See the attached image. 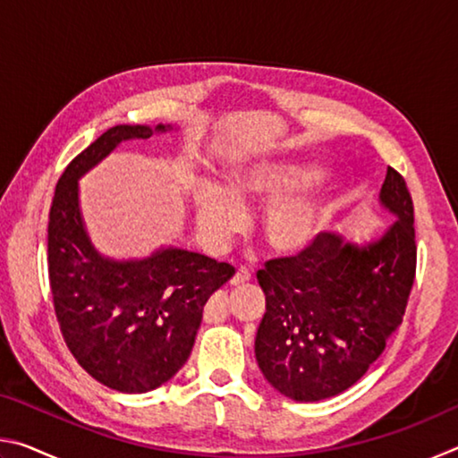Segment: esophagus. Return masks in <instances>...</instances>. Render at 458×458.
<instances>
[{"instance_id": "obj_1", "label": "esophagus", "mask_w": 458, "mask_h": 458, "mask_svg": "<svg viewBox=\"0 0 458 458\" xmlns=\"http://www.w3.org/2000/svg\"><path fill=\"white\" fill-rule=\"evenodd\" d=\"M248 281H250V273H248L246 267H240L236 273H234V276L230 278V284L232 286H240V284H244Z\"/></svg>"}]
</instances>
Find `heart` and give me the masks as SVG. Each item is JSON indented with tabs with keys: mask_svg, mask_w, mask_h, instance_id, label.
<instances>
[{
	"mask_svg": "<svg viewBox=\"0 0 458 458\" xmlns=\"http://www.w3.org/2000/svg\"><path fill=\"white\" fill-rule=\"evenodd\" d=\"M317 175L319 172L313 165L276 164L236 177L234 191L216 182L199 183L193 193L198 228L210 242L224 244L244 224V206L240 199H278L262 218V236L276 252H297L319 232L327 204L317 196L281 198L305 188Z\"/></svg>",
	"mask_w": 458,
	"mask_h": 458,
	"instance_id": "b5f03b06",
	"label": "heart"
}]
</instances>
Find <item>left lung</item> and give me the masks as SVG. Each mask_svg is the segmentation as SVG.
I'll list each match as a JSON object with an SVG mask.
<instances>
[{"mask_svg": "<svg viewBox=\"0 0 458 458\" xmlns=\"http://www.w3.org/2000/svg\"><path fill=\"white\" fill-rule=\"evenodd\" d=\"M379 199L398 220L377 242L358 248L321 232L303 250L267 260L257 273L267 313L254 352L284 396L317 402L345 392L404 319L416 278L414 204L394 167Z\"/></svg>", "mask_w": 458, "mask_h": 458, "instance_id": "1", "label": "left lung"}]
</instances>
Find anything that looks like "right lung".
I'll return each instance as SVG.
<instances>
[{
	"label": "right lung",
	"instance_id": "add662e5",
	"mask_svg": "<svg viewBox=\"0 0 458 458\" xmlns=\"http://www.w3.org/2000/svg\"><path fill=\"white\" fill-rule=\"evenodd\" d=\"M151 133L117 125L100 135L62 172L48 216V278L62 337L97 382L127 394L155 390L183 368L204 305L234 275L226 262L180 248L113 262L90 246L76 180L121 141Z\"/></svg>",
	"mask_w": 458,
	"mask_h": 458
}]
</instances>
